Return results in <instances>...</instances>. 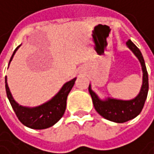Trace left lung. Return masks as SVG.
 <instances>
[{
	"mask_svg": "<svg viewBox=\"0 0 154 154\" xmlns=\"http://www.w3.org/2000/svg\"><path fill=\"white\" fill-rule=\"evenodd\" d=\"M126 45L137 58L142 67L143 83L138 94L131 100H120L109 97L101 99L98 94L93 91L91 85H89L88 87L95 110L104 119L116 123H124L138 116L143 108L149 89L148 73L140 50L132 43L131 40H128Z\"/></svg>",
	"mask_w": 154,
	"mask_h": 154,
	"instance_id": "obj_1",
	"label": "left lung"
}]
</instances>
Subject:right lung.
<instances>
[{
	"label": "right lung",
	"instance_id": "right-lung-1",
	"mask_svg": "<svg viewBox=\"0 0 154 154\" xmlns=\"http://www.w3.org/2000/svg\"><path fill=\"white\" fill-rule=\"evenodd\" d=\"M20 45L16 48L10 60L9 66L15 55L16 51L20 47ZM76 79L77 77L65 83L60 88V90L51 100L35 107L22 106L16 102L8 85L7 77H5V88L8 99L19 121L26 127L33 129H45L56 124L63 116L66 109L68 95L71 91Z\"/></svg>",
	"mask_w": 154,
	"mask_h": 154
}]
</instances>
